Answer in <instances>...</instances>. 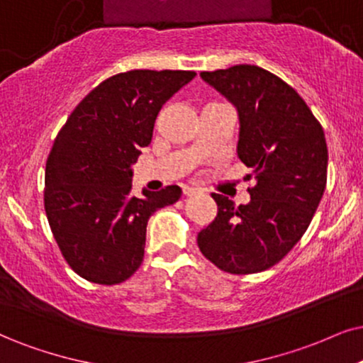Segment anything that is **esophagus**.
Returning <instances> with one entry per match:
<instances>
[{
	"mask_svg": "<svg viewBox=\"0 0 363 363\" xmlns=\"http://www.w3.org/2000/svg\"><path fill=\"white\" fill-rule=\"evenodd\" d=\"M184 196H194L196 192H199V189L197 187H191V186H184Z\"/></svg>",
	"mask_w": 363,
	"mask_h": 363,
	"instance_id": "obj_1",
	"label": "esophagus"
}]
</instances>
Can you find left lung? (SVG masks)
<instances>
[{
  "label": "left lung",
  "mask_w": 363,
  "mask_h": 363,
  "mask_svg": "<svg viewBox=\"0 0 363 363\" xmlns=\"http://www.w3.org/2000/svg\"><path fill=\"white\" fill-rule=\"evenodd\" d=\"M201 79L236 108V152L256 184L247 204L213 194L218 216L197 246L223 272H263L300 241L318 208L328 166L323 128L305 100L263 68L236 65Z\"/></svg>",
  "instance_id": "8db88e82"
}]
</instances>
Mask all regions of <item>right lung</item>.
Instances as JSON below:
<instances>
[{"instance_id":"1","label":"right lung","mask_w":363,"mask_h":363,"mask_svg":"<svg viewBox=\"0 0 363 363\" xmlns=\"http://www.w3.org/2000/svg\"><path fill=\"white\" fill-rule=\"evenodd\" d=\"M184 70H132L95 86L58 132L45 171V211L67 263L99 284L125 281L144 259L155 211L179 186L130 194L132 166L152 140L159 110L194 79Z\"/></svg>"}]
</instances>
